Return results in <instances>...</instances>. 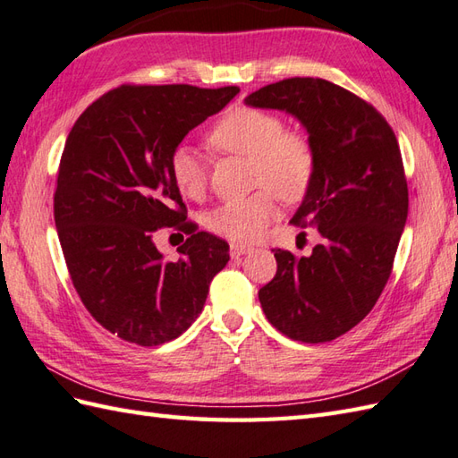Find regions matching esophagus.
<instances>
[{
	"label": "esophagus",
	"mask_w": 458,
	"mask_h": 458,
	"mask_svg": "<svg viewBox=\"0 0 458 458\" xmlns=\"http://www.w3.org/2000/svg\"><path fill=\"white\" fill-rule=\"evenodd\" d=\"M229 247H231V257H233V259H239V257L247 255V252L252 250V247L242 245V242H231Z\"/></svg>",
	"instance_id": "1"
}]
</instances>
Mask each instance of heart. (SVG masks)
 I'll list each match as a JSON object with an SVG mask.
<instances>
[{
  "label": "heart",
  "instance_id": "1",
  "mask_svg": "<svg viewBox=\"0 0 458 458\" xmlns=\"http://www.w3.org/2000/svg\"><path fill=\"white\" fill-rule=\"evenodd\" d=\"M211 148L227 155L247 157L252 162V182L267 186L249 198L231 199L213 209L208 229L231 241L259 239L278 216V198L298 201L315 176V150L310 140L284 131L278 115L257 107H233L209 129ZM170 178L182 196L199 198L208 186V168L196 148L180 145L170 155Z\"/></svg>",
  "mask_w": 458,
  "mask_h": 458
}]
</instances>
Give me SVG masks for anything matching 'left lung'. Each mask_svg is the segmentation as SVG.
Masks as SVG:
<instances>
[{
    "label": "left lung",
    "mask_w": 458,
    "mask_h": 458,
    "mask_svg": "<svg viewBox=\"0 0 458 458\" xmlns=\"http://www.w3.org/2000/svg\"><path fill=\"white\" fill-rule=\"evenodd\" d=\"M245 104L286 111L308 131L315 176L292 223L323 237L310 257L274 250L260 306L293 341H333L367 318L390 278L408 219L398 139L370 104L321 78L268 84Z\"/></svg>",
    "instance_id": "1"
}]
</instances>
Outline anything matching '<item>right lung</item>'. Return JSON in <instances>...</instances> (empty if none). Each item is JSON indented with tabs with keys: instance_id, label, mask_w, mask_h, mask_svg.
<instances>
[{
	"instance_id": "obj_1",
	"label": "right lung",
	"mask_w": 458,
	"mask_h": 458,
	"mask_svg": "<svg viewBox=\"0 0 458 458\" xmlns=\"http://www.w3.org/2000/svg\"><path fill=\"white\" fill-rule=\"evenodd\" d=\"M237 94V86H119L68 133L55 191L60 247L91 318L123 341L157 347L180 337L229 260L225 241L186 221L168 162ZM162 226L191 235L174 263L151 239Z\"/></svg>"
}]
</instances>
